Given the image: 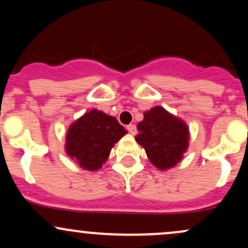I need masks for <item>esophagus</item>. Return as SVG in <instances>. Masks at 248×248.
Segmentation results:
<instances>
[{"label":"esophagus","instance_id":"esophagus-1","mask_svg":"<svg viewBox=\"0 0 248 248\" xmlns=\"http://www.w3.org/2000/svg\"><path fill=\"white\" fill-rule=\"evenodd\" d=\"M127 130H128V132H129L130 134H132V135H135L136 132H138V130H136V126H135V124H128V126H127Z\"/></svg>","mask_w":248,"mask_h":248}]
</instances>
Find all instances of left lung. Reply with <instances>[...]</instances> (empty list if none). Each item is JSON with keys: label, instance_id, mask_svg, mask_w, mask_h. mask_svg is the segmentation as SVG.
Segmentation results:
<instances>
[{"label": "left lung", "instance_id": "left-lung-1", "mask_svg": "<svg viewBox=\"0 0 248 248\" xmlns=\"http://www.w3.org/2000/svg\"><path fill=\"white\" fill-rule=\"evenodd\" d=\"M138 124L135 140L146 150L148 158L161 170L175 167L189 146V128L186 122L156 106L143 114Z\"/></svg>", "mask_w": 248, "mask_h": 248}]
</instances>
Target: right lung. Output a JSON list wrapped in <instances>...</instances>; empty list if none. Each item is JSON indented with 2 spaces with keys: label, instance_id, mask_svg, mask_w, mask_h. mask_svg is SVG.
<instances>
[{
  "label": "right lung",
  "instance_id": "1",
  "mask_svg": "<svg viewBox=\"0 0 248 248\" xmlns=\"http://www.w3.org/2000/svg\"><path fill=\"white\" fill-rule=\"evenodd\" d=\"M127 130L113 116L92 109L72 124L66 134L67 155L86 170H98Z\"/></svg>",
  "mask_w": 248,
  "mask_h": 248
}]
</instances>
